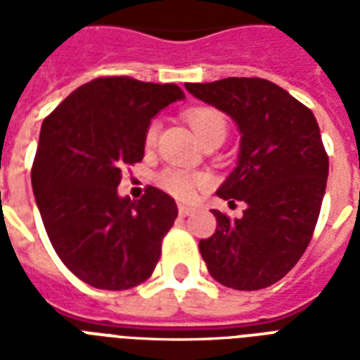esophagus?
<instances>
[{"instance_id":"obj_1","label":"esophagus","mask_w":360,"mask_h":360,"mask_svg":"<svg viewBox=\"0 0 360 360\" xmlns=\"http://www.w3.org/2000/svg\"><path fill=\"white\" fill-rule=\"evenodd\" d=\"M177 209H179L181 217H188L191 213H194V207H192V205H186V203H179Z\"/></svg>"}]
</instances>
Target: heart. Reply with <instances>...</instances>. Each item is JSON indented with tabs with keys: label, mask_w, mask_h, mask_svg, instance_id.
<instances>
[{
	"label": "heart",
	"mask_w": 360,
	"mask_h": 360,
	"mask_svg": "<svg viewBox=\"0 0 360 360\" xmlns=\"http://www.w3.org/2000/svg\"><path fill=\"white\" fill-rule=\"evenodd\" d=\"M185 115L200 141L209 140L211 136L217 134L226 136V117L220 114L219 110L207 108V106H196V108L188 110ZM157 132L158 123L153 121L146 130L147 147H151L155 143ZM158 185L177 198H191L196 192V188H202V186L207 185V177L203 174H196V172L168 168L158 174Z\"/></svg>",
	"instance_id": "1"
}]
</instances>
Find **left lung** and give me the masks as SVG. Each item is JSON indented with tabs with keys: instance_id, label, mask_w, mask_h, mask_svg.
Masks as SVG:
<instances>
[{
	"instance_id": "1",
	"label": "left lung",
	"mask_w": 360,
	"mask_h": 360,
	"mask_svg": "<svg viewBox=\"0 0 360 360\" xmlns=\"http://www.w3.org/2000/svg\"><path fill=\"white\" fill-rule=\"evenodd\" d=\"M185 87L230 115L240 134L237 166L217 194L245 202L246 209L236 220L213 209L217 231L200 240L203 262L222 285L267 288L301 259L318 222L329 175L318 121L304 104L263 78Z\"/></svg>"
}]
</instances>
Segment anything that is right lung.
I'll return each mask as SVG.
<instances>
[{
	"instance_id": "right-lung-1",
	"label": "right lung",
	"mask_w": 360,
	"mask_h": 360,
	"mask_svg": "<svg viewBox=\"0 0 360 360\" xmlns=\"http://www.w3.org/2000/svg\"><path fill=\"white\" fill-rule=\"evenodd\" d=\"M183 98L175 84L97 78L42 121L31 168L37 207L61 262L93 288L129 290L155 271L177 205L155 186L140 200L117 186L123 166L143 158L153 117Z\"/></svg>"
}]
</instances>
